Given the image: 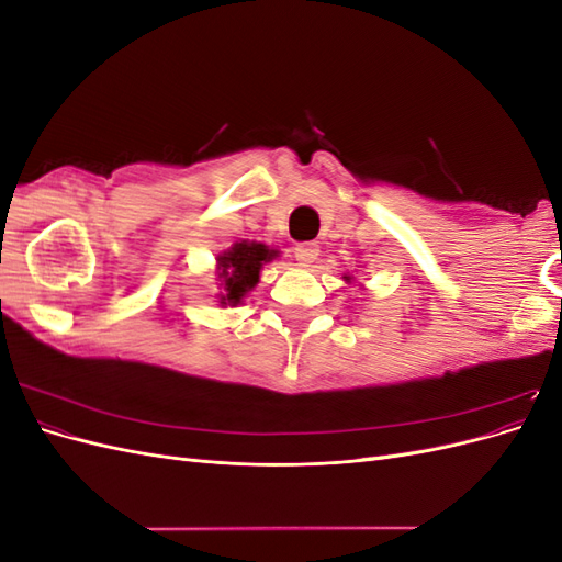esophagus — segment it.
Instances as JSON below:
<instances>
[{
	"mask_svg": "<svg viewBox=\"0 0 562 562\" xmlns=\"http://www.w3.org/2000/svg\"><path fill=\"white\" fill-rule=\"evenodd\" d=\"M316 255H318V246H316L314 241L300 244V246L295 248V258H297L300 265H312V262L316 260Z\"/></svg>",
	"mask_w": 562,
	"mask_h": 562,
	"instance_id": "obj_1",
	"label": "esophagus"
}]
</instances>
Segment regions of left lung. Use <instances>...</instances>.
Here are the masks:
<instances>
[{"instance_id":"1","label":"left lung","mask_w":562,"mask_h":562,"mask_svg":"<svg viewBox=\"0 0 562 562\" xmlns=\"http://www.w3.org/2000/svg\"><path fill=\"white\" fill-rule=\"evenodd\" d=\"M345 279H347V277H345Z\"/></svg>"}]
</instances>
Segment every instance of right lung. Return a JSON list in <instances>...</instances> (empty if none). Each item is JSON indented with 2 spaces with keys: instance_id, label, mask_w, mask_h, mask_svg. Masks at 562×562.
<instances>
[{
  "instance_id": "add662e5",
  "label": "right lung",
  "mask_w": 562,
  "mask_h": 562,
  "mask_svg": "<svg viewBox=\"0 0 562 562\" xmlns=\"http://www.w3.org/2000/svg\"><path fill=\"white\" fill-rule=\"evenodd\" d=\"M277 250H269L265 244H234L229 252L220 255V304H239L244 295L255 288L260 279V269L265 262L274 258Z\"/></svg>"
}]
</instances>
